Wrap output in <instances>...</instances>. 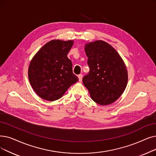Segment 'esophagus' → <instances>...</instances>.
Instances as JSON below:
<instances>
[{"instance_id": "1", "label": "esophagus", "mask_w": 156, "mask_h": 156, "mask_svg": "<svg viewBox=\"0 0 156 156\" xmlns=\"http://www.w3.org/2000/svg\"><path fill=\"white\" fill-rule=\"evenodd\" d=\"M78 78H79V81H80V82H82V78H83V75H82V74H79V75L78 76Z\"/></svg>"}]
</instances>
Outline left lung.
Instances as JSON below:
<instances>
[{
    "mask_svg": "<svg viewBox=\"0 0 156 156\" xmlns=\"http://www.w3.org/2000/svg\"><path fill=\"white\" fill-rule=\"evenodd\" d=\"M85 51L90 71L83 78V83L90 98L102 106L114 103L127 84V70L123 59L113 46L102 40L86 43Z\"/></svg>",
    "mask_w": 156,
    "mask_h": 156,
    "instance_id": "left-lung-1",
    "label": "left lung"
}]
</instances>
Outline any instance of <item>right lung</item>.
Returning <instances> with one entry per match:
<instances>
[{
    "label": "right lung",
    "instance_id": "add662e5",
    "mask_svg": "<svg viewBox=\"0 0 156 156\" xmlns=\"http://www.w3.org/2000/svg\"><path fill=\"white\" fill-rule=\"evenodd\" d=\"M73 43V40H51L31 60L28 77L32 89L41 98L57 100L78 81L73 73L72 62L67 57Z\"/></svg>",
    "mask_w": 156,
    "mask_h": 156
}]
</instances>
